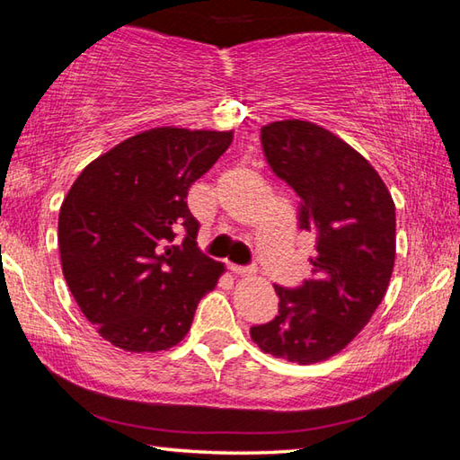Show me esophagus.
Listing matches in <instances>:
<instances>
[{
	"label": "esophagus",
	"mask_w": 460,
	"mask_h": 460,
	"mask_svg": "<svg viewBox=\"0 0 460 460\" xmlns=\"http://www.w3.org/2000/svg\"><path fill=\"white\" fill-rule=\"evenodd\" d=\"M229 270H231V274L241 276V278H245V276H252V274H253V270H252V268H245V266H233V263H229Z\"/></svg>",
	"instance_id": "34e87169"
}]
</instances>
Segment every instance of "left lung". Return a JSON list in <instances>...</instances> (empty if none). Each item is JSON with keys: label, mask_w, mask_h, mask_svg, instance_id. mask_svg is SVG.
Here are the masks:
<instances>
[{"label": "left lung", "mask_w": 460, "mask_h": 460, "mask_svg": "<svg viewBox=\"0 0 460 460\" xmlns=\"http://www.w3.org/2000/svg\"><path fill=\"white\" fill-rule=\"evenodd\" d=\"M270 168L300 197V229L316 235L313 279L274 286L278 316L252 326L263 353L308 365L342 351L376 313L395 261V205L363 155L316 123L261 128Z\"/></svg>", "instance_id": "obj_1"}]
</instances>
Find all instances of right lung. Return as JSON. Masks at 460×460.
<instances>
[{
	"label": "right lung",
	"instance_id": "obj_1",
	"mask_svg": "<svg viewBox=\"0 0 460 460\" xmlns=\"http://www.w3.org/2000/svg\"><path fill=\"white\" fill-rule=\"evenodd\" d=\"M231 142L233 131H142L93 160L62 200V274L111 345L129 353L178 345L219 282L225 266L197 247L186 197Z\"/></svg>",
	"mask_w": 460,
	"mask_h": 460
}]
</instances>
